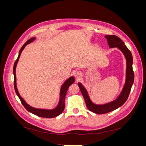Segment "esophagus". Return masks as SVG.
<instances>
[{
  "mask_svg": "<svg viewBox=\"0 0 146 146\" xmlns=\"http://www.w3.org/2000/svg\"><path fill=\"white\" fill-rule=\"evenodd\" d=\"M75 76H76V77L77 78H78L80 77L81 75H80V74L79 73V72H76V73H75Z\"/></svg>",
  "mask_w": 146,
  "mask_h": 146,
  "instance_id": "34e87169",
  "label": "esophagus"
}]
</instances>
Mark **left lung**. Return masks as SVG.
<instances>
[{"label": "left lung", "mask_w": 146, "mask_h": 146, "mask_svg": "<svg viewBox=\"0 0 146 146\" xmlns=\"http://www.w3.org/2000/svg\"><path fill=\"white\" fill-rule=\"evenodd\" d=\"M105 38H107L108 44L110 48L117 47L119 50L123 53L127 60V69H126V80L125 85L121 94L118 98L113 102L104 105H96L91 102L88 96V92L84 86L80 83H78V85L80 88L82 94L85 99L86 107L90 111L96 114H105L109 112L114 111L116 109L121 107L122 105L127 100L131 88L134 82V72L133 70V56L131 52L125 45L124 42L121 38H119L116 35H106Z\"/></svg>", "instance_id": "left-lung-1"}]
</instances>
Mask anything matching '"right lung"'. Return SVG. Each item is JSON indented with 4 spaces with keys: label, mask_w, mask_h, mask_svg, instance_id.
<instances>
[{
    "label": "right lung",
    "mask_w": 146,
    "mask_h": 146,
    "mask_svg": "<svg viewBox=\"0 0 146 146\" xmlns=\"http://www.w3.org/2000/svg\"><path fill=\"white\" fill-rule=\"evenodd\" d=\"M35 39V38H32L26 42L24 44L23 46V47H21L20 49V51L19 52V55L18 57H17V60L15 62L14 64V67H13V74H14V86H15V90L16 91V93L17 96H18V98H19L22 104L23 105L25 108L28 111L30 112L31 113L34 114L35 115H36L39 117H46V118H53L58 116L60 114L63 113L64 111V108H65V104H64V100H65V97L66 95V93H67V91L69 87L72 85V83H74L75 82V78L74 77H70L69 79H68L66 80L63 85H62L61 88L60 90V101L58 106H57L56 108L53 110H44V109H38V108H35L32 107H30V105H29L27 103L25 102V100L22 98V97L20 96L19 94V92L17 91V87H16V68L17 64V62H18V60L19 59V57L21 56V54L22 53V51L24 50V48H25V46H27L29 44V43L33 41Z\"/></svg>",
    "instance_id": "obj_1"
}]
</instances>
